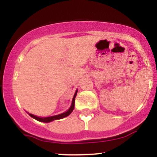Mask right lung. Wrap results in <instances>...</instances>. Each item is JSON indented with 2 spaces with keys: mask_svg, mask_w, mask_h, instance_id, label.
<instances>
[{
  "mask_svg": "<svg viewBox=\"0 0 157 157\" xmlns=\"http://www.w3.org/2000/svg\"><path fill=\"white\" fill-rule=\"evenodd\" d=\"M77 93V90L76 91V92H75V95H74V97H73V100H72V102H71V107H70L69 109H68L67 111H66V112L60 113V114H58V115H55V116L48 117H39L35 116V115L32 114V113H29V116L32 117V118L35 119V120H37V121L42 122H50L52 121H54V120H60V119L66 117L68 116V115H69L70 113L73 111L74 108H75V97H76Z\"/></svg>",
  "mask_w": 157,
  "mask_h": 157,
  "instance_id": "obj_1",
  "label": "right lung"
}]
</instances>
